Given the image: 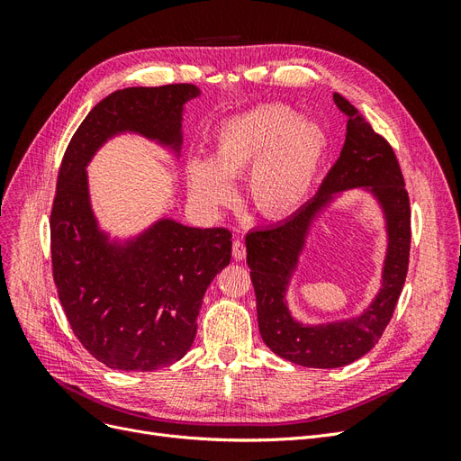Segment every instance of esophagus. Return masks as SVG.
Masks as SVG:
<instances>
[{"label":"esophagus","instance_id":"1","mask_svg":"<svg viewBox=\"0 0 461 461\" xmlns=\"http://www.w3.org/2000/svg\"><path fill=\"white\" fill-rule=\"evenodd\" d=\"M232 258L236 261H242L246 258V246H244V242L240 239H236L232 242Z\"/></svg>","mask_w":461,"mask_h":461}]
</instances>
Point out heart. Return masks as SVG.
Listing matches in <instances>:
<instances>
[{"instance_id": "obj_1", "label": "heart", "mask_w": 461, "mask_h": 461, "mask_svg": "<svg viewBox=\"0 0 461 461\" xmlns=\"http://www.w3.org/2000/svg\"><path fill=\"white\" fill-rule=\"evenodd\" d=\"M329 138L313 121L283 105H261L222 121L212 158L186 163L190 198L217 212L234 198L230 180L248 174V196L267 219H285L308 202L327 158Z\"/></svg>"}]
</instances>
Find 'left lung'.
<instances>
[{
  "instance_id": "8db88e82",
  "label": "left lung",
  "mask_w": 461,
  "mask_h": 461,
  "mask_svg": "<svg viewBox=\"0 0 461 461\" xmlns=\"http://www.w3.org/2000/svg\"><path fill=\"white\" fill-rule=\"evenodd\" d=\"M334 104L348 117L340 158L332 165L315 198L278 225L246 234V261L252 276L258 323L271 352L292 364L315 369L344 367L366 356L379 342L394 313L410 263V198L394 149L376 134L359 111L334 94ZM366 187L380 202L387 227V256L382 290L357 318L332 324L303 326L291 317L285 290L309 229L333 194Z\"/></svg>"
}]
</instances>
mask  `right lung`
<instances>
[{
    "instance_id": "1",
    "label": "right lung",
    "mask_w": 461,
    "mask_h": 461,
    "mask_svg": "<svg viewBox=\"0 0 461 461\" xmlns=\"http://www.w3.org/2000/svg\"><path fill=\"white\" fill-rule=\"evenodd\" d=\"M194 85L124 88L97 104L63 156L51 207L53 281L75 337L104 366L156 371L196 339L207 286L230 263L227 229L159 219L129 240H109L92 212L86 167L109 138L140 134L180 156Z\"/></svg>"
}]
</instances>
